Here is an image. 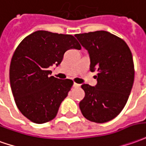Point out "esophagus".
I'll list each match as a JSON object with an SVG mask.
<instances>
[{"mask_svg":"<svg viewBox=\"0 0 146 146\" xmlns=\"http://www.w3.org/2000/svg\"><path fill=\"white\" fill-rule=\"evenodd\" d=\"M80 86V85L79 84H76V83L73 84V87H74V88H79Z\"/></svg>","mask_w":146,"mask_h":146,"instance_id":"1","label":"esophagus"}]
</instances>
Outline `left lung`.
<instances>
[{
    "label": "left lung",
    "mask_w": 146,
    "mask_h": 146,
    "mask_svg": "<svg viewBox=\"0 0 146 146\" xmlns=\"http://www.w3.org/2000/svg\"><path fill=\"white\" fill-rule=\"evenodd\" d=\"M90 56V70L97 71V84L81 85L80 102L85 119L96 123L111 121L123 111L134 80L132 54L126 42L105 31L75 35Z\"/></svg>",
    "instance_id": "1"
}]
</instances>
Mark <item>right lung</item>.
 Wrapping results in <instances>:
<instances>
[{
	"mask_svg": "<svg viewBox=\"0 0 146 146\" xmlns=\"http://www.w3.org/2000/svg\"><path fill=\"white\" fill-rule=\"evenodd\" d=\"M81 48L71 35L37 31L21 41L9 68L10 85L20 111L35 123L54 119L73 81L50 76V66H58L66 50Z\"/></svg>",
	"mask_w": 146,
	"mask_h": 146,
	"instance_id": "1",
	"label": "right lung"
}]
</instances>
